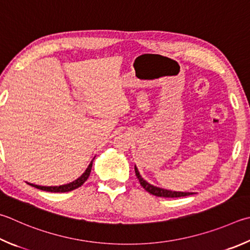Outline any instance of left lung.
<instances>
[{"label": "left lung", "mask_w": 250, "mask_h": 250, "mask_svg": "<svg viewBox=\"0 0 250 250\" xmlns=\"http://www.w3.org/2000/svg\"><path fill=\"white\" fill-rule=\"evenodd\" d=\"M134 170H135V175H137L141 186H142V187L146 190L147 192L153 194V196L163 197V198H179V197H186V196H190V194H192L191 192H177V191H170V190L158 188V187H154V186L146 183V181H145L142 177L140 176L139 170L135 166H134Z\"/></svg>", "instance_id": "8db88e82"}]
</instances>
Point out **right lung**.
Masks as SVG:
<instances>
[{
    "instance_id": "obj_1",
    "label": "right lung",
    "mask_w": 250,
    "mask_h": 250,
    "mask_svg": "<svg viewBox=\"0 0 250 250\" xmlns=\"http://www.w3.org/2000/svg\"><path fill=\"white\" fill-rule=\"evenodd\" d=\"M92 166H93V162L90 163L89 166L87 167V169L84 172L83 175H82L79 179H76L75 181L71 184H67V185H63V186H59V187H42V186H37V185H31L30 186H34V187L38 188L40 190H44V191H49V192H67V191H72V190H74L76 188L81 187L82 185H83L86 180H87L88 176L90 174V170H92Z\"/></svg>"
}]
</instances>
